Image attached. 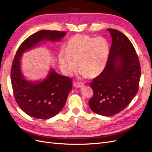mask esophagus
<instances>
[{
    "label": "esophagus",
    "mask_w": 152,
    "mask_h": 152,
    "mask_svg": "<svg viewBox=\"0 0 152 152\" xmlns=\"http://www.w3.org/2000/svg\"><path fill=\"white\" fill-rule=\"evenodd\" d=\"M73 86H74L75 87H80L82 86H84V83L83 82H79V81H75L73 82Z\"/></svg>",
    "instance_id": "obj_1"
}]
</instances>
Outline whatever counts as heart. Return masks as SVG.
I'll list each match as a JSON object with an SVG mask.
<instances>
[{
	"instance_id": "obj_1",
	"label": "heart",
	"mask_w": 152,
	"mask_h": 152,
	"mask_svg": "<svg viewBox=\"0 0 152 152\" xmlns=\"http://www.w3.org/2000/svg\"><path fill=\"white\" fill-rule=\"evenodd\" d=\"M110 44L103 37L79 34L68 40L65 49L59 53L58 60L63 72L72 75L79 65L84 76L96 77L102 73L108 61Z\"/></svg>"
}]
</instances>
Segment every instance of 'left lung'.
I'll list each match as a JSON object with an SVG mask.
<instances>
[{
    "mask_svg": "<svg viewBox=\"0 0 152 152\" xmlns=\"http://www.w3.org/2000/svg\"><path fill=\"white\" fill-rule=\"evenodd\" d=\"M112 43L103 71L93 80V96L89 105L92 111L110 117L121 112L138 91L141 66L132 44L122 32L107 29Z\"/></svg>",
    "mask_w": 152,
    "mask_h": 152,
    "instance_id": "1",
    "label": "left lung"
}]
</instances>
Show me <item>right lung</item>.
Here are the masks:
<instances>
[{
  "instance_id": "obj_1",
  "label": "right lung",
  "mask_w": 152,
  "mask_h": 152,
  "mask_svg": "<svg viewBox=\"0 0 152 152\" xmlns=\"http://www.w3.org/2000/svg\"><path fill=\"white\" fill-rule=\"evenodd\" d=\"M65 35V31H39L21 43L14 58L11 70L14 97L20 108L31 117L48 119L57 115L65 104L72 89L73 80L51 70L42 82L35 83L26 80L20 65L22 53L35 46L41 40L58 41Z\"/></svg>"
}]
</instances>
